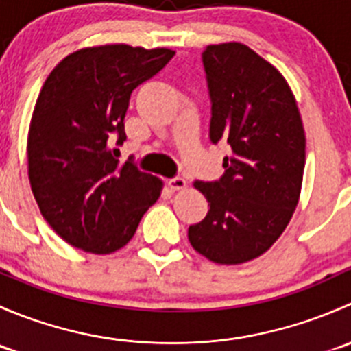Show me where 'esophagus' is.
<instances>
[{"mask_svg":"<svg viewBox=\"0 0 351 351\" xmlns=\"http://www.w3.org/2000/svg\"><path fill=\"white\" fill-rule=\"evenodd\" d=\"M168 185L173 192H176V190H185L189 186V182L185 178H182V176H175V178L169 180Z\"/></svg>","mask_w":351,"mask_h":351,"instance_id":"obj_1","label":"esophagus"}]
</instances>
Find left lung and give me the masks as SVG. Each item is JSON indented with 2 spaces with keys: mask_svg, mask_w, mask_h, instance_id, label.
Here are the masks:
<instances>
[{
  "mask_svg": "<svg viewBox=\"0 0 351 351\" xmlns=\"http://www.w3.org/2000/svg\"><path fill=\"white\" fill-rule=\"evenodd\" d=\"M212 100L210 141L229 144L219 182L193 186L207 215L190 226L193 250L219 265L267 253L289 226L302 189L306 132L284 74L241 42L202 54Z\"/></svg>",
  "mask_w": 351,
  "mask_h": 351,
  "instance_id": "obj_1",
  "label": "left lung"
}]
</instances>
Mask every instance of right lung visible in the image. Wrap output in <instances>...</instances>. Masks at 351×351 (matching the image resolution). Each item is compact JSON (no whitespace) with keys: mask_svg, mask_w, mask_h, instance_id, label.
<instances>
[{"mask_svg":"<svg viewBox=\"0 0 351 351\" xmlns=\"http://www.w3.org/2000/svg\"><path fill=\"white\" fill-rule=\"evenodd\" d=\"M168 47L105 44L66 56L45 80L27 137L28 180L40 214L81 251L110 254L134 238L162 180L120 162L130 93L168 64Z\"/></svg>","mask_w":351,"mask_h":351,"instance_id":"right-lung-1","label":"right lung"}]
</instances>
